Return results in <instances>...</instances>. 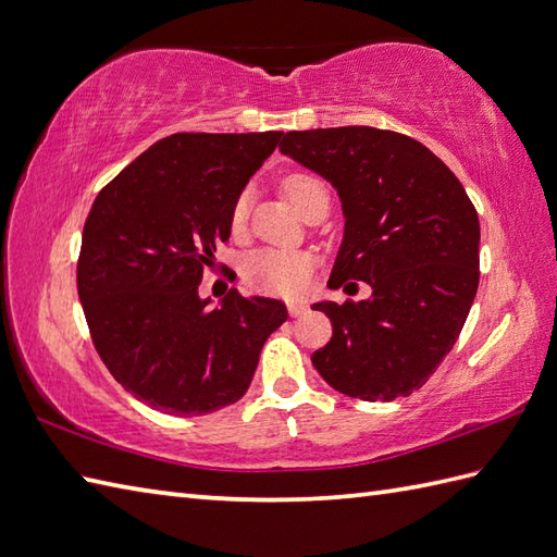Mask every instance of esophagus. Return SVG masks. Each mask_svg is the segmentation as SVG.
<instances>
[{
  "instance_id": "esophagus-1",
  "label": "esophagus",
  "mask_w": 557,
  "mask_h": 557,
  "mask_svg": "<svg viewBox=\"0 0 557 557\" xmlns=\"http://www.w3.org/2000/svg\"><path fill=\"white\" fill-rule=\"evenodd\" d=\"M287 308H289V315H294V318H301V315L308 313V304L306 301H289Z\"/></svg>"
}]
</instances>
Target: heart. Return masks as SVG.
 I'll return each mask as SVG.
<instances>
[{
  "label": "heart",
  "instance_id": "1",
  "mask_svg": "<svg viewBox=\"0 0 557 557\" xmlns=\"http://www.w3.org/2000/svg\"><path fill=\"white\" fill-rule=\"evenodd\" d=\"M284 191H287L289 201L296 206V211L304 213L306 206L313 201L320 194H327V187L322 185V180L308 173H292L284 177L282 183ZM249 215V194H239L232 209V227L242 230ZM310 261L308 256L299 251L287 249H258L242 265L244 282L251 289L270 292V294H296L306 287Z\"/></svg>",
  "mask_w": 557,
  "mask_h": 557
}]
</instances>
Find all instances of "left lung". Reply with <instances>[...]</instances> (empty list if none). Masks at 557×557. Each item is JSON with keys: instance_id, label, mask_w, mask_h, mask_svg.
Returning <instances> with one entry per match:
<instances>
[{"instance_id": "obj_1", "label": "left lung", "mask_w": 557, "mask_h": 557, "mask_svg": "<svg viewBox=\"0 0 557 557\" xmlns=\"http://www.w3.org/2000/svg\"><path fill=\"white\" fill-rule=\"evenodd\" d=\"M284 157L337 189L344 239L330 287L360 280L366 301H318L332 339L310 356L332 389L410 396L454 348L480 284V218L448 165L377 127H320L282 139Z\"/></svg>"}]
</instances>
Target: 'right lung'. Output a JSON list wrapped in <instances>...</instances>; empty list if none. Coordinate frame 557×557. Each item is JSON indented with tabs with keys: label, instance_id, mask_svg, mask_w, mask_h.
I'll return each instance as SVG.
<instances>
[{
	"label": "right lung",
	"instance_id": "right-lung-1",
	"mask_svg": "<svg viewBox=\"0 0 557 557\" xmlns=\"http://www.w3.org/2000/svg\"><path fill=\"white\" fill-rule=\"evenodd\" d=\"M282 133H177L99 191L83 230L77 294L103 366L168 416H206L247 394L265 339L289 318L268 296L201 299L232 209Z\"/></svg>",
	"mask_w": 557,
	"mask_h": 557
}]
</instances>
